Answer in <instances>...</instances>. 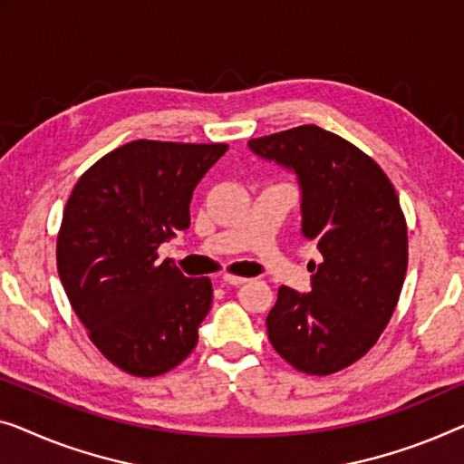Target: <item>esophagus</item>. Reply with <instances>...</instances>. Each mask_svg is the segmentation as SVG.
I'll return each instance as SVG.
<instances>
[{
    "mask_svg": "<svg viewBox=\"0 0 464 464\" xmlns=\"http://www.w3.org/2000/svg\"><path fill=\"white\" fill-rule=\"evenodd\" d=\"M223 281L229 283V285H244V283H246L247 279H246V276H239V275L225 273V275H223Z\"/></svg>",
    "mask_w": 464,
    "mask_h": 464,
    "instance_id": "1",
    "label": "esophagus"
}]
</instances>
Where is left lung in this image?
Listing matches in <instances>:
<instances>
[{
  "instance_id": "1",
  "label": "left lung",
  "mask_w": 464,
  "mask_h": 464,
  "mask_svg": "<svg viewBox=\"0 0 464 464\" xmlns=\"http://www.w3.org/2000/svg\"><path fill=\"white\" fill-rule=\"evenodd\" d=\"M294 169L302 185V233L314 241L313 289L281 285L266 316L268 340L306 375L354 364L382 337L402 292L409 229L393 185L369 154L316 124L247 141Z\"/></svg>"
}]
</instances>
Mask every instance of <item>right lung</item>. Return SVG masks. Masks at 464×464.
<instances>
[{
    "label": "right lung",
    "instance_id": "1",
    "mask_svg": "<svg viewBox=\"0 0 464 464\" xmlns=\"http://www.w3.org/2000/svg\"><path fill=\"white\" fill-rule=\"evenodd\" d=\"M227 148L124 143L82 172L64 206L60 281L89 340L129 375H162L196 348L212 281L158 262V247L188 229L193 189Z\"/></svg>",
    "mask_w": 464,
    "mask_h": 464
}]
</instances>
